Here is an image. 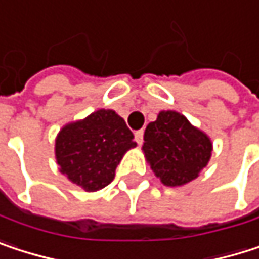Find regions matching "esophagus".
<instances>
[{
	"label": "esophagus",
	"mask_w": 259,
	"mask_h": 259,
	"mask_svg": "<svg viewBox=\"0 0 259 259\" xmlns=\"http://www.w3.org/2000/svg\"><path fill=\"white\" fill-rule=\"evenodd\" d=\"M143 130H139V131H136L134 133V137H136V142L139 143V145H142L143 143Z\"/></svg>",
	"instance_id": "obj_1"
}]
</instances>
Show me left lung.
Listing matches in <instances>:
<instances>
[{
  "instance_id": "obj_1",
  "label": "left lung",
  "mask_w": 259,
  "mask_h": 259,
  "mask_svg": "<svg viewBox=\"0 0 259 259\" xmlns=\"http://www.w3.org/2000/svg\"><path fill=\"white\" fill-rule=\"evenodd\" d=\"M145 155L163 184L190 183L211 157L209 139L177 111H161L145 130Z\"/></svg>"
}]
</instances>
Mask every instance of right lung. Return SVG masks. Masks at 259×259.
Returning a JSON list of instances; mask_svg holds the SVG:
<instances>
[{"label": "right lung", "instance_id": "obj_1", "mask_svg": "<svg viewBox=\"0 0 259 259\" xmlns=\"http://www.w3.org/2000/svg\"><path fill=\"white\" fill-rule=\"evenodd\" d=\"M125 120L113 110H98L66 125L56 140L60 172L85 192L108 186L123 154L137 143Z\"/></svg>", "mask_w": 259, "mask_h": 259}]
</instances>
